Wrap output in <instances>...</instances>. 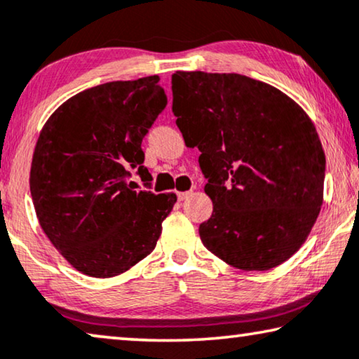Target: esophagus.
<instances>
[{"instance_id": "obj_1", "label": "esophagus", "mask_w": 359, "mask_h": 359, "mask_svg": "<svg viewBox=\"0 0 359 359\" xmlns=\"http://www.w3.org/2000/svg\"><path fill=\"white\" fill-rule=\"evenodd\" d=\"M192 194V191H184V192H178V199L180 201H186L188 197Z\"/></svg>"}]
</instances>
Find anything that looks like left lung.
Instances as JSON below:
<instances>
[{"label": "left lung", "instance_id": "1", "mask_svg": "<svg viewBox=\"0 0 359 359\" xmlns=\"http://www.w3.org/2000/svg\"><path fill=\"white\" fill-rule=\"evenodd\" d=\"M171 90L214 204L199 226L204 246L241 270L280 266L303 246L324 201L314 123L287 93L235 72L176 71Z\"/></svg>", "mask_w": 359, "mask_h": 359}]
</instances>
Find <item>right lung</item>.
<instances>
[{
    "label": "right lung",
    "mask_w": 359,
    "mask_h": 359,
    "mask_svg": "<svg viewBox=\"0 0 359 359\" xmlns=\"http://www.w3.org/2000/svg\"><path fill=\"white\" fill-rule=\"evenodd\" d=\"M158 76L76 93L46 119L30 167V194L46 238L81 273L110 278L154 251L175 192L136 191L142 139L167 105Z\"/></svg>",
    "instance_id": "right-lung-1"
}]
</instances>
